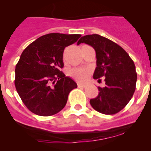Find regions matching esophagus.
<instances>
[{"label": "esophagus", "instance_id": "1", "mask_svg": "<svg viewBox=\"0 0 151 151\" xmlns=\"http://www.w3.org/2000/svg\"><path fill=\"white\" fill-rule=\"evenodd\" d=\"M78 88H85V85H82V84L78 83Z\"/></svg>", "mask_w": 151, "mask_h": 151}]
</instances>
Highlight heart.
<instances>
[{
  "label": "heart",
  "instance_id": "obj_1",
  "mask_svg": "<svg viewBox=\"0 0 151 151\" xmlns=\"http://www.w3.org/2000/svg\"><path fill=\"white\" fill-rule=\"evenodd\" d=\"M69 76L80 82H85L90 76V71L88 69L82 68H74L72 69L69 73Z\"/></svg>",
  "mask_w": 151,
  "mask_h": 151
}]
</instances>
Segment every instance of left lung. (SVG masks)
Here are the masks:
<instances>
[{"label":"left lung","instance_id":"8db88e82","mask_svg":"<svg viewBox=\"0 0 151 151\" xmlns=\"http://www.w3.org/2000/svg\"><path fill=\"white\" fill-rule=\"evenodd\" d=\"M85 43L95 50L97 67L93 78L104 77L105 87H98V95L90 100L94 110L106 115L122 110L135 91L137 73L133 60L122 47L99 35L82 37L77 45Z\"/></svg>","mask_w":151,"mask_h":151}]
</instances>
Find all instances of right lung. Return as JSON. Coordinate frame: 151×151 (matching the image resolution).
Listing matches in <instances>:
<instances>
[{"instance_id": "right-lung-1", "label": "right lung", "mask_w": 151, "mask_h": 151, "mask_svg": "<svg viewBox=\"0 0 151 151\" xmlns=\"http://www.w3.org/2000/svg\"><path fill=\"white\" fill-rule=\"evenodd\" d=\"M81 35L50 33L33 41L22 53L15 69V86L26 107L36 115L49 116L66 106L68 95L77 88L66 76L63 54Z\"/></svg>"}]
</instances>
